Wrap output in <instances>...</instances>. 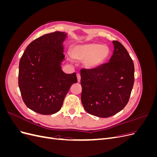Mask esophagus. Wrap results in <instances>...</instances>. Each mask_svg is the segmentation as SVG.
<instances>
[{"label":"esophagus","instance_id":"esophagus-1","mask_svg":"<svg viewBox=\"0 0 157 157\" xmlns=\"http://www.w3.org/2000/svg\"><path fill=\"white\" fill-rule=\"evenodd\" d=\"M77 77L78 82H80V78H81V77H80V75L79 73L77 74Z\"/></svg>","mask_w":157,"mask_h":157}]
</instances>
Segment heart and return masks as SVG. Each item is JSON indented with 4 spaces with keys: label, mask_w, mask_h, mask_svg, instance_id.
I'll return each mask as SVG.
<instances>
[{
    "label": "heart",
    "mask_w": 157,
    "mask_h": 157,
    "mask_svg": "<svg viewBox=\"0 0 157 157\" xmlns=\"http://www.w3.org/2000/svg\"><path fill=\"white\" fill-rule=\"evenodd\" d=\"M111 50L105 44L84 43L77 44L72 50V57L77 61H85V67L94 69L103 64L108 59Z\"/></svg>",
    "instance_id": "obj_1"
}]
</instances>
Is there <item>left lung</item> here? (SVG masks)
<instances>
[{"mask_svg": "<svg viewBox=\"0 0 157 157\" xmlns=\"http://www.w3.org/2000/svg\"><path fill=\"white\" fill-rule=\"evenodd\" d=\"M109 62L92 69H81V101L90 115L101 118L115 115L124 108L134 83V65L126 49L113 40Z\"/></svg>", "mask_w": 157, "mask_h": 157, "instance_id": "obj_1", "label": "left lung"}]
</instances>
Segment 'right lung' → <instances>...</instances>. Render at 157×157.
<instances>
[{
	"label": "right lung",
	"instance_id": "obj_1",
	"mask_svg": "<svg viewBox=\"0 0 157 157\" xmlns=\"http://www.w3.org/2000/svg\"><path fill=\"white\" fill-rule=\"evenodd\" d=\"M65 32L55 31L31 42L19 64L18 84L23 101L31 110L52 115L62 107L71 85L77 82L76 73H65L63 42Z\"/></svg>",
	"mask_w": 157,
	"mask_h": 157
}]
</instances>
